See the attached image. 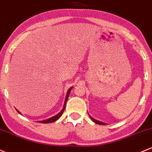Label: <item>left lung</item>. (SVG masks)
Wrapping results in <instances>:
<instances>
[{
    "label": "left lung",
    "instance_id": "left-lung-1",
    "mask_svg": "<svg viewBox=\"0 0 152 152\" xmlns=\"http://www.w3.org/2000/svg\"><path fill=\"white\" fill-rule=\"evenodd\" d=\"M89 116H90L91 119L92 121H94V122H95V123H96V124H100V125H105V124H104V123H103V122H101V121H98V120H96V119H94V118H92V117L91 116V115H89Z\"/></svg>",
    "mask_w": 152,
    "mask_h": 152
}]
</instances>
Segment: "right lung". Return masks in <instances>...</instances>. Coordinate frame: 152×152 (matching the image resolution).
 <instances>
[{
    "label": "right lung",
    "mask_w": 152,
    "mask_h": 152,
    "mask_svg": "<svg viewBox=\"0 0 152 152\" xmlns=\"http://www.w3.org/2000/svg\"><path fill=\"white\" fill-rule=\"evenodd\" d=\"M72 88V87L69 88V90L67 91V93H66V98H65V101H64V107H63V109H62L61 111V112H59L57 114V115H54V116L51 117V118H48V119H45V120H43V121H38V122H40V123H42V124H48V123H52V122H54V121H56V120L58 119L59 118H60L61 116V115L63 114L64 111L65 110V107H66V101L67 99H68V97L69 96V94H70V91H71ZM17 111L20 114H21V113L18 110H17Z\"/></svg>",
    "instance_id": "obj_1"
}]
</instances>
